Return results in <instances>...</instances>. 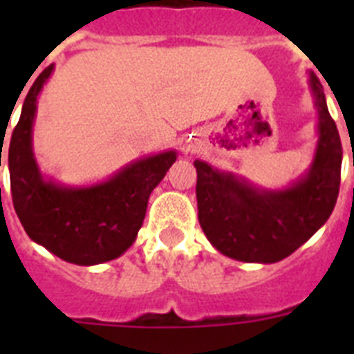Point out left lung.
Returning <instances> with one entry per match:
<instances>
[{"mask_svg": "<svg viewBox=\"0 0 354 354\" xmlns=\"http://www.w3.org/2000/svg\"><path fill=\"white\" fill-rule=\"evenodd\" d=\"M308 88L317 111V143L310 167L289 186H257L243 175L195 159L200 227L227 257L257 264L282 261L305 245L333 212L342 145L314 72L308 74Z\"/></svg>", "mask_w": 354, "mask_h": 354, "instance_id": "obj_1", "label": "left lung"}]
</instances>
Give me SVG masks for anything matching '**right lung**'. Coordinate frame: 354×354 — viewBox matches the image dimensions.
Returning <instances> with one entry per match:
<instances>
[{"instance_id":"right-lung-1","label":"right lung","mask_w":354,"mask_h":354,"mask_svg":"<svg viewBox=\"0 0 354 354\" xmlns=\"http://www.w3.org/2000/svg\"><path fill=\"white\" fill-rule=\"evenodd\" d=\"M53 71L55 65H49L31 84L12 133L8 171L14 209L30 239L53 255L77 266L102 264L133 246L150 193L170 170L177 152L143 156L108 179L83 186L46 177L33 152V124L39 95Z\"/></svg>"}]
</instances>
